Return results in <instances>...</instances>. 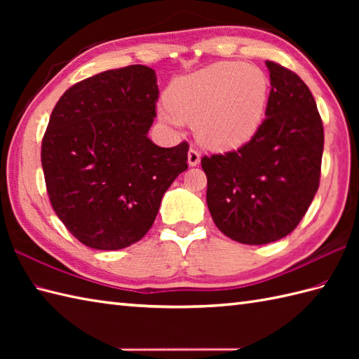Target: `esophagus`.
Here are the masks:
<instances>
[{"label": "esophagus", "instance_id": "esophagus-1", "mask_svg": "<svg viewBox=\"0 0 359 359\" xmlns=\"http://www.w3.org/2000/svg\"><path fill=\"white\" fill-rule=\"evenodd\" d=\"M201 163V152L191 148L188 151V165L189 166H197Z\"/></svg>", "mask_w": 359, "mask_h": 359}]
</instances>
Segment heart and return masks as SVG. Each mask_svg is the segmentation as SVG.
<instances>
[{
	"label": "heart",
	"instance_id": "obj_1",
	"mask_svg": "<svg viewBox=\"0 0 359 359\" xmlns=\"http://www.w3.org/2000/svg\"><path fill=\"white\" fill-rule=\"evenodd\" d=\"M269 102V80L257 67L224 62L185 75L166 90L158 116L166 125L196 123L199 140L215 151L238 149L253 139Z\"/></svg>",
	"mask_w": 359,
	"mask_h": 359
}]
</instances>
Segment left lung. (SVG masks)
Listing matches in <instances>:
<instances>
[{
	"mask_svg": "<svg viewBox=\"0 0 359 359\" xmlns=\"http://www.w3.org/2000/svg\"><path fill=\"white\" fill-rule=\"evenodd\" d=\"M265 65L271 90L253 139L202 158L212 220L248 245L279 241L301 222L318 191L324 149L323 121L306 83L280 65Z\"/></svg>",
	"mask_w": 359,
	"mask_h": 359,
	"instance_id": "8db88e82",
	"label": "left lung"
}]
</instances>
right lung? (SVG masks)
Wrapping results in <instances>:
<instances>
[{"label": "right lung", "mask_w": 359, "mask_h": 359, "mask_svg": "<svg viewBox=\"0 0 359 359\" xmlns=\"http://www.w3.org/2000/svg\"><path fill=\"white\" fill-rule=\"evenodd\" d=\"M154 69L133 65L69 88L52 111L41 165L53 211L83 245L121 250L148 233L160 202L188 168V143L162 148Z\"/></svg>", "instance_id": "right-lung-1"}]
</instances>
